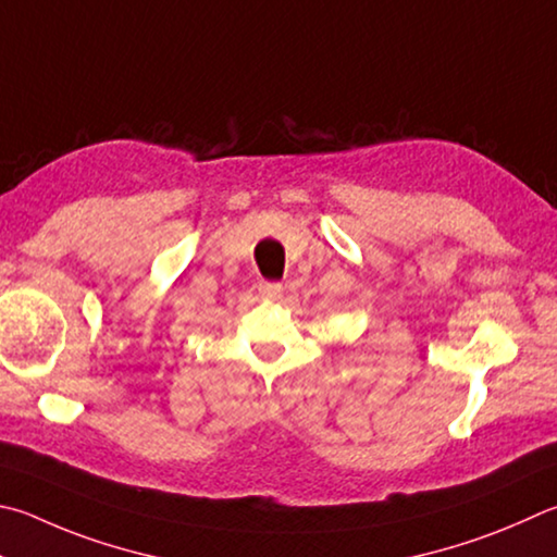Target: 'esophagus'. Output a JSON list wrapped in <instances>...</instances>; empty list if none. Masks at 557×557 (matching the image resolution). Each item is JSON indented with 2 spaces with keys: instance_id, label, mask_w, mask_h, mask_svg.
Returning a JSON list of instances; mask_svg holds the SVG:
<instances>
[{
  "instance_id": "esophagus-1",
  "label": "esophagus",
  "mask_w": 557,
  "mask_h": 557,
  "mask_svg": "<svg viewBox=\"0 0 557 557\" xmlns=\"http://www.w3.org/2000/svg\"><path fill=\"white\" fill-rule=\"evenodd\" d=\"M258 292H260V297L277 299V297H282V292H285V287H282L280 282H260Z\"/></svg>"
}]
</instances>
